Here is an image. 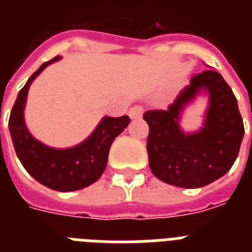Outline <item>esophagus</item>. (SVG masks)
I'll return each instance as SVG.
<instances>
[{"label":"esophagus","instance_id":"esophagus-1","mask_svg":"<svg viewBox=\"0 0 252 252\" xmlns=\"http://www.w3.org/2000/svg\"><path fill=\"white\" fill-rule=\"evenodd\" d=\"M142 112H144V108H142V106H134V107H132V108H130L129 116L132 119L141 118Z\"/></svg>","mask_w":252,"mask_h":252}]
</instances>
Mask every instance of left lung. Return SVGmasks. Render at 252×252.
<instances>
[{"mask_svg": "<svg viewBox=\"0 0 252 252\" xmlns=\"http://www.w3.org/2000/svg\"><path fill=\"white\" fill-rule=\"evenodd\" d=\"M201 88L210 93V110L203 130L184 135L179 114ZM149 126L146 149L150 170L158 179L182 188H199L225 175L238 157L245 126L230 86L215 70L192 76L167 110L144 114Z\"/></svg>", "mask_w": 252, "mask_h": 252, "instance_id": "left-lung-1", "label": "left lung"}]
</instances>
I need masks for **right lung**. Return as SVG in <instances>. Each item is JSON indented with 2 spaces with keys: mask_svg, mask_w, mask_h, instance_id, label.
I'll use <instances>...</instances> for the list:
<instances>
[{
  "mask_svg": "<svg viewBox=\"0 0 252 252\" xmlns=\"http://www.w3.org/2000/svg\"><path fill=\"white\" fill-rule=\"evenodd\" d=\"M59 59L60 56H56L44 63L22 87L11 108L9 129L15 153L26 171L45 187L70 192L87 187L102 176L111 144L126 128L130 119L126 115L122 118L107 116L86 141L70 149H52L36 141L29 133L23 120L26 96L33 78Z\"/></svg>",
  "mask_w": 252,
  "mask_h": 252,
  "instance_id": "obj_1",
  "label": "right lung"
}]
</instances>
